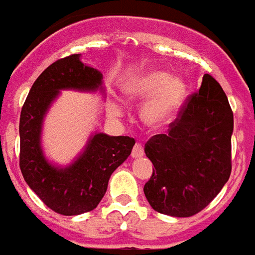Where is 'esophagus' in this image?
I'll return each mask as SVG.
<instances>
[{"label":"esophagus","instance_id":"esophagus-1","mask_svg":"<svg viewBox=\"0 0 255 255\" xmlns=\"http://www.w3.org/2000/svg\"><path fill=\"white\" fill-rule=\"evenodd\" d=\"M142 155H144V148H142L141 144H134V147H133V149H131V156L133 158H141Z\"/></svg>","mask_w":255,"mask_h":255}]
</instances>
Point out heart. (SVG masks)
<instances>
[{
    "mask_svg": "<svg viewBox=\"0 0 255 255\" xmlns=\"http://www.w3.org/2000/svg\"><path fill=\"white\" fill-rule=\"evenodd\" d=\"M124 93L129 102H145L141 108L144 124L158 129L177 113L187 93V85L181 78H171L170 74L152 70L131 79L124 86ZM108 113L113 117L122 115L118 103H110Z\"/></svg>",
    "mask_w": 255,
    "mask_h": 255,
    "instance_id": "1",
    "label": "heart"
}]
</instances>
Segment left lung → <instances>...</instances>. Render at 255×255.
<instances>
[{
	"instance_id": "8db88e82",
	"label": "left lung",
	"mask_w": 255,
	"mask_h": 255,
	"mask_svg": "<svg viewBox=\"0 0 255 255\" xmlns=\"http://www.w3.org/2000/svg\"><path fill=\"white\" fill-rule=\"evenodd\" d=\"M232 131L234 113L227 95L205 74L200 89L189 96L167 133L145 144L155 169L144 194L153 210L173 217L203 210L231 176Z\"/></svg>"
}]
</instances>
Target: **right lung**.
I'll return each mask as SVG.
<instances>
[{
    "label": "right lung",
    "mask_w": 255,
    "mask_h": 255,
    "mask_svg": "<svg viewBox=\"0 0 255 255\" xmlns=\"http://www.w3.org/2000/svg\"><path fill=\"white\" fill-rule=\"evenodd\" d=\"M67 56L50 64L32 84L20 114V170L27 185L49 209L78 216L100 203L114 170L130 155L134 138L95 133L77 159L66 167L49 163L41 148V131L50 104L60 90H103V74Z\"/></svg>",
    "instance_id": "1"
}]
</instances>
